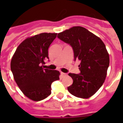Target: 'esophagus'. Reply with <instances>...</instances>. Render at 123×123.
Masks as SVG:
<instances>
[{
  "mask_svg": "<svg viewBox=\"0 0 123 123\" xmlns=\"http://www.w3.org/2000/svg\"><path fill=\"white\" fill-rule=\"evenodd\" d=\"M61 75L62 77H64L67 76V74H66V73H63V72H61Z\"/></svg>",
  "mask_w": 123,
  "mask_h": 123,
  "instance_id": "34e87169",
  "label": "esophagus"
}]
</instances>
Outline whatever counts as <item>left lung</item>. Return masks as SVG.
<instances>
[{
	"label": "left lung",
	"mask_w": 123,
	"mask_h": 123,
	"mask_svg": "<svg viewBox=\"0 0 123 123\" xmlns=\"http://www.w3.org/2000/svg\"><path fill=\"white\" fill-rule=\"evenodd\" d=\"M57 37L72 47L74 59L80 62V73H69L73 82L68 87L76 97L88 98L105 82L109 55L101 39L86 28L77 26L58 34Z\"/></svg>",
	"instance_id": "left-lung-1"
}]
</instances>
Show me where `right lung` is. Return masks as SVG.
I'll return each instance as SVG.
<instances>
[{"mask_svg":"<svg viewBox=\"0 0 123 123\" xmlns=\"http://www.w3.org/2000/svg\"><path fill=\"white\" fill-rule=\"evenodd\" d=\"M56 36L57 33H41L28 37L16 48L11 61L14 80L25 96L33 101L48 97L52 83L59 80V71L43 68Z\"/></svg>","mask_w":123,"mask_h":123,"instance_id":"1","label":"right lung"}]
</instances>
